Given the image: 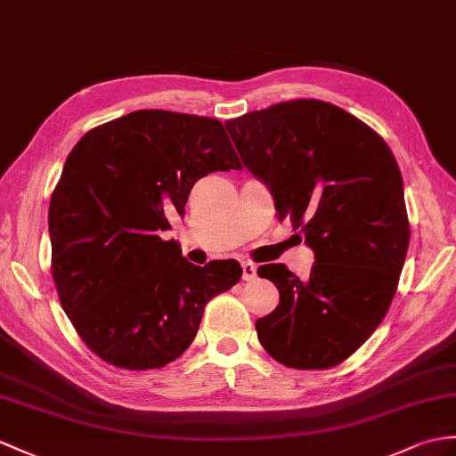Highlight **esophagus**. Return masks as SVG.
Listing matches in <instances>:
<instances>
[{
  "label": "esophagus",
  "mask_w": 456,
  "mask_h": 456,
  "mask_svg": "<svg viewBox=\"0 0 456 456\" xmlns=\"http://www.w3.org/2000/svg\"><path fill=\"white\" fill-rule=\"evenodd\" d=\"M241 271H243V274H241L243 281H253L255 276H257V266H255L251 261H243Z\"/></svg>",
  "instance_id": "esophagus-1"
}]
</instances>
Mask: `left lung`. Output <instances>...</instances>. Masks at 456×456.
Instances as JSON below:
<instances>
[{"instance_id": "1", "label": "left lung", "mask_w": 456, "mask_h": 456, "mask_svg": "<svg viewBox=\"0 0 456 456\" xmlns=\"http://www.w3.org/2000/svg\"><path fill=\"white\" fill-rule=\"evenodd\" d=\"M243 164L269 185L281 220L315 251L309 279L259 266L279 307L257 319L261 346L286 368L329 370L385 319L406 259L401 168L385 139L323 100L299 98L226 121Z\"/></svg>"}]
</instances>
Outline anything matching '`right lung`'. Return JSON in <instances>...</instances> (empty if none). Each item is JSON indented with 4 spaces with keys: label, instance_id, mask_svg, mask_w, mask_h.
<instances>
[{
    "label": "right lung",
    "instance_id": "add662e5",
    "mask_svg": "<svg viewBox=\"0 0 456 456\" xmlns=\"http://www.w3.org/2000/svg\"><path fill=\"white\" fill-rule=\"evenodd\" d=\"M240 168L218 119L168 110H137L75 144L50 199L52 276L100 360L164 368L190 348L208 299L240 282L238 261L195 266L160 238L197 180Z\"/></svg>",
    "mask_w": 456,
    "mask_h": 456
}]
</instances>
